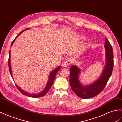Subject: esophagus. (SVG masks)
<instances>
[{"mask_svg": "<svg viewBox=\"0 0 122 122\" xmlns=\"http://www.w3.org/2000/svg\"><path fill=\"white\" fill-rule=\"evenodd\" d=\"M72 63L71 59L70 58H67L63 62V66L64 67H67Z\"/></svg>", "mask_w": 122, "mask_h": 122, "instance_id": "34e87169", "label": "esophagus"}]
</instances>
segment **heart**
Instances as JSON below:
<instances>
[{
    "label": "heart",
    "instance_id": "1",
    "mask_svg": "<svg viewBox=\"0 0 122 122\" xmlns=\"http://www.w3.org/2000/svg\"><path fill=\"white\" fill-rule=\"evenodd\" d=\"M81 38H82V37H81Z\"/></svg>",
    "mask_w": 122,
    "mask_h": 122
}]
</instances>
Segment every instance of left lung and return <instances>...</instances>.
Returning a JSON list of instances; mask_svg holds the SVG:
<instances>
[{
    "mask_svg": "<svg viewBox=\"0 0 122 122\" xmlns=\"http://www.w3.org/2000/svg\"><path fill=\"white\" fill-rule=\"evenodd\" d=\"M104 47L106 51V66L101 77L95 83L86 87L82 86L78 81L80 70L76 66L70 67V85L73 91L81 98H91L100 93L106 86L112 74L114 65L113 48L107 38H106Z\"/></svg>",
    "mask_w": 122,
    "mask_h": 122,
    "instance_id": "1",
    "label": "left lung"
}]
</instances>
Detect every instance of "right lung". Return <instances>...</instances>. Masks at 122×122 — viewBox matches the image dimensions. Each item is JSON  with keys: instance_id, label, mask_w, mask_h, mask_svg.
I'll return each mask as SVG.
<instances>
[{"instance_id": "obj_1", "label": "right lung", "mask_w": 122, "mask_h": 122, "mask_svg": "<svg viewBox=\"0 0 122 122\" xmlns=\"http://www.w3.org/2000/svg\"><path fill=\"white\" fill-rule=\"evenodd\" d=\"M23 31L24 30H22V32L20 33H19V34L18 35V36H17L15 38V39H14V40L12 41V43H11V46H12V45L13 42L15 41V39L18 36V35H19L22 32H23ZM8 64H9V71H10V74H11V76H12V71H11V63H10V50L9 51V59H8ZM60 66H59V67H58L57 68H56V69L55 70H53V71H52L50 73L49 81H48V83L47 84L46 87H45V88L44 89V90H43V91H42V92H41V93H38V94H30V93H27L26 92H24L23 90H22L20 88L16 85V84H15V85H16V86L17 87V88L18 89V90L22 93V94H23L24 95H26L27 96H29V97H33V98L41 97H42V96H45L48 92H49V90H50V88L51 87V86L52 85V84L53 83V81H54V80H55V77H56V73H57V72H58L59 70H60Z\"/></svg>"}]
</instances>
